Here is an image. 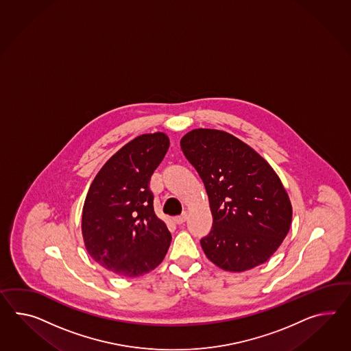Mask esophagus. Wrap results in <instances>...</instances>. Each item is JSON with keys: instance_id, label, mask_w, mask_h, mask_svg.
I'll list each match as a JSON object with an SVG mask.
<instances>
[{"instance_id": "34e87169", "label": "esophagus", "mask_w": 351, "mask_h": 351, "mask_svg": "<svg viewBox=\"0 0 351 351\" xmlns=\"http://www.w3.org/2000/svg\"><path fill=\"white\" fill-rule=\"evenodd\" d=\"M186 219H188V213H186V212H184V213L180 214V215H176V217L173 218L175 223H178V224H182Z\"/></svg>"}]
</instances>
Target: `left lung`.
I'll return each instance as SVG.
<instances>
[{
  "instance_id": "left-lung-1",
  "label": "left lung",
  "mask_w": 351,
  "mask_h": 351,
  "mask_svg": "<svg viewBox=\"0 0 351 351\" xmlns=\"http://www.w3.org/2000/svg\"><path fill=\"white\" fill-rule=\"evenodd\" d=\"M181 149L203 180L213 226L200 239L206 257L228 271L269 260L291 228V200L271 166L230 133L194 129Z\"/></svg>"
}]
</instances>
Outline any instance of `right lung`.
Returning <instances> with one entry per match:
<instances>
[{
	"instance_id": "1",
	"label": "right lung",
	"mask_w": 351,
	"mask_h": 351,
	"mask_svg": "<svg viewBox=\"0 0 351 351\" xmlns=\"http://www.w3.org/2000/svg\"><path fill=\"white\" fill-rule=\"evenodd\" d=\"M169 145L163 133L130 141L97 172L86 195V250L96 263L120 276L154 270L170 247L171 233L154 213L149 189Z\"/></svg>"
}]
</instances>
